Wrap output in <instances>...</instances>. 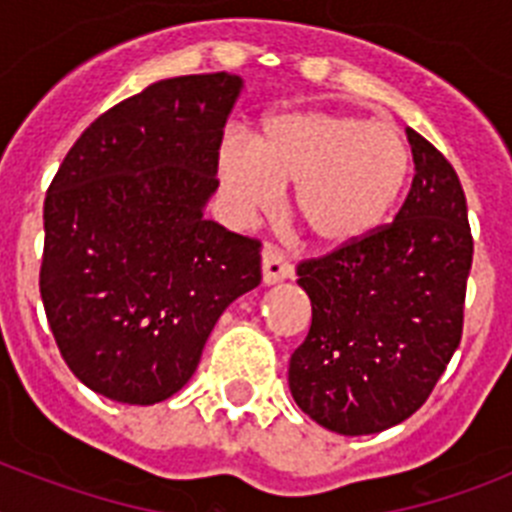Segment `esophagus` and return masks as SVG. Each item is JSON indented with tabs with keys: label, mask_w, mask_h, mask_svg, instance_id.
<instances>
[{
	"label": "esophagus",
	"mask_w": 512,
	"mask_h": 512,
	"mask_svg": "<svg viewBox=\"0 0 512 512\" xmlns=\"http://www.w3.org/2000/svg\"><path fill=\"white\" fill-rule=\"evenodd\" d=\"M261 277H264L266 287L284 282V279L292 277V264L284 259L277 248L266 246L264 253H261Z\"/></svg>",
	"instance_id": "esophagus-1"
}]
</instances>
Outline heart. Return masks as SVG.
<instances>
[{
  "mask_svg": "<svg viewBox=\"0 0 512 512\" xmlns=\"http://www.w3.org/2000/svg\"><path fill=\"white\" fill-rule=\"evenodd\" d=\"M408 169L397 128L333 110L274 112L256 138L225 135L217 151L220 194L238 223L274 210L284 184H295L292 207L323 248L372 235L395 207Z\"/></svg>",
  "mask_w": 512,
  "mask_h": 512,
  "instance_id": "b5f03b06",
  "label": "heart"
}]
</instances>
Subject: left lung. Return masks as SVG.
<instances>
[{
	"label": "left lung",
	"mask_w": 512,
	"mask_h": 512,
	"mask_svg": "<svg viewBox=\"0 0 512 512\" xmlns=\"http://www.w3.org/2000/svg\"><path fill=\"white\" fill-rule=\"evenodd\" d=\"M405 133L415 176L395 223L297 266L312 325L289 359V392L341 436L408 420L461 341L474 253L467 197L449 161Z\"/></svg>",
	"instance_id": "left-lung-1"
}]
</instances>
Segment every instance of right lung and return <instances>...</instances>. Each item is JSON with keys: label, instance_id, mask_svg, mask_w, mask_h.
I'll return each instance as SVG.
<instances>
[{"label": "right lung", "instance_id": "1", "mask_svg": "<svg viewBox=\"0 0 512 512\" xmlns=\"http://www.w3.org/2000/svg\"><path fill=\"white\" fill-rule=\"evenodd\" d=\"M241 92L228 71L156 81L99 115L48 187L45 318L74 377L107 400L176 395L225 307L259 287V241L205 217Z\"/></svg>", "mask_w": 512, "mask_h": 512}]
</instances>
